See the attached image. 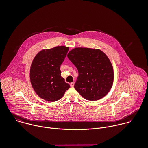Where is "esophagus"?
<instances>
[{
	"mask_svg": "<svg viewBox=\"0 0 148 148\" xmlns=\"http://www.w3.org/2000/svg\"><path fill=\"white\" fill-rule=\"evenodd\" d=\"M74 84H75V83H74V82H72V83H70V85H71V87H73Z\"/></svg>",
	"mask_w": 148,
	"mask_h": 148,
	"instance_id": "obj_1",
	"label": "esophagus"
}]
</instances>
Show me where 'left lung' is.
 Masks as SVG:
<instances>
[{
	"label": "left lung",
	"instance_id": "1",
	"mask_svg": "<svg viewBox=\"0 0 148 148\" xmlns=\"http://www.w3.org/2000/svg\"><path fill=\"white\" fill-rule=\"evenodd\" d=\"M67 57L79 72L74 88L79 94L89 101L106 96L114 79L113 66L106 53L97 48L76 47Z\"/></svg>",
	"mask_w": 148,
	"mask_h": 148
}]
</instances>
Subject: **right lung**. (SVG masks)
Instances as JSON below:
<instances>
[{
	"label": "right lung",
	"instance_id": "right-lung-1",
	"mask_svg": "<svg viewBox=\"0 0 148 148\" xmlns=\"http://www.w3.org/2000/svg\"><path fill=\"white\" fill-rule=\"evenodd\" d=\"M68 50L69 47L64 45L44 49L33 59L29 71L31 83L35 93L46 101L59 100L70 87L61 76L60 71Z\"/></svg>",
	"mask_w": 148,
	"mask_h": 148
}]
</instances>
